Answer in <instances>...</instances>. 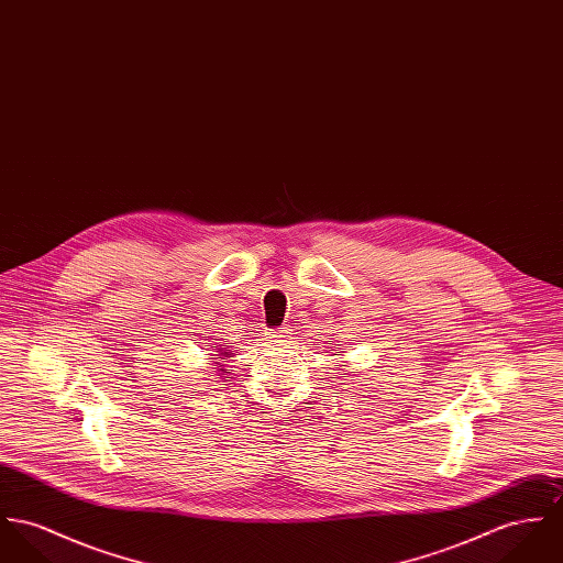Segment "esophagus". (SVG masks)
<instances>
[{
	"label": "esophagus",
	"mask_w": 563,
	"mask_h": 563,
	"mask_svg": "<svg viewBox=\"0 0 563 563\" xmlns=\"http://www.w3.org/2000/svg\"><path fill=\"white\" fill-rule=\"evenodd\" d=\"M267 341H269L272 345H283V343L289 341V330H287V328L272 330V332H267Z\"/></svg>",
	"instance_id": "1"
}]
</instances>
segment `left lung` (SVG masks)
<instances>
[{"instance_id":"left-lung-1","label":"left lung","mask_w":563,"mask_h":563,"mask_svg":"<svg viewBox=\"0 0 563 563\" xmlns=\"http://www.w3.org/2000/svg\"><path fill=\"white\" fill-rule=\"evenodd\" d=\"M328 345H332V341H330V343H328ZM330 351H336V353H334V355H339V353H341V351H339V346H336V349H330Z\"/></svg>"}]
</instances>
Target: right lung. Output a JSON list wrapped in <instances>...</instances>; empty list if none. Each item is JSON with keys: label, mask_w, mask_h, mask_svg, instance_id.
Listing matches in <instances>:
<instances>
[{"label": "right lung", "mask_w": 563, "mask_h": 563, "mask_svg": "<svg viewBox=\"0 0 563 563\" xmlns=\"http://www.w3.org/2000/svg\"><path fill=\"white\" fill-rule=\"evenodd\" d=\"M212 341H218V339H212ZM210 349H214V351H217L214 355H218L220 360H229V357H233V343H227V341H224V343H210ZM214 366H218V377L227 373V368H224V364H222V362H214ZM227 379H229V377H227Z\"/></svg>", "instance_id": "obj_1"}]
</instances>
